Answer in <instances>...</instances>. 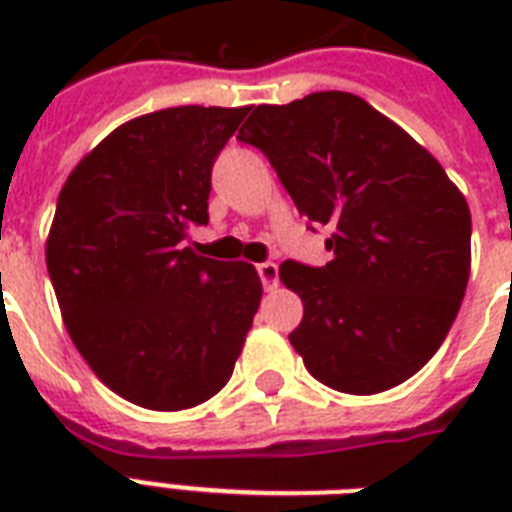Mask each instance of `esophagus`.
<instances>
[{
	"label": "esophagus",
	"instance_id": "1",
	"mask_svg": "<svg viewBox=\"0 0 512 512\" xmlns=\"http://www.w3.org/2000/svg\"><path fill=\"white\" fill-rule=\"evenodd\" d=\"M257 276L263 281L265 289H273L279 284V265L276 263H260L257 265Z\"/></svg>",
	"mask_w": 512,
	"mask_h": 512
}]
</instances>
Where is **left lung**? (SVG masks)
<instances>
[{
    "mask_svg": "<svg viewBox=\"0 0 512 512\" xmlns=\"http://www.w3.org/2000/svg\"><path fill=\"white\" fill-rule=\"evenodd\" d=\"M300 215L329 225L324 268L281 263L303 300L289 335L305 369L369 396L420 372L449 335L470 276V209L436 156L350 92L257 106L239 130Z\"/></svg>",
    "mask_w": 512,
    "mask_h": 512,
    "instance_id": "8db88e82",
    "label": "left lung"
}]
</instances>
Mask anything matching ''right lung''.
<instances>
[{"instance_id":"right-lung-1","label":"right lung","mask_w":512,"mask_h":512,"mask_svg":"<svg viewBox=\"0 0 512 512\" xmlns=\"http://www.w3.org/2000/svg\"><path fill=\"white\" fill-rule=\"evenodd\" d=\"M249 106H177L116 127L68 175L47 236L60 316L132 404L180 412L231 380L263 297L255 265L183 247Z\"/></svg>"}]
</instances>
